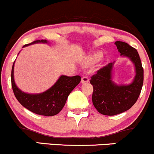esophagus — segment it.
Segmentation results:
<instances>
[{
  "label": "esophagus",
  "mask_w": 154,
  "mask_h": 154,
  "mask_svg": "<svg viewBox=\"0 0 154 154\" xmlns=\"http://www.w3.org/2000/svg\"><path fill=\"white\" fill-rule=\"evenodd\" d=\"M89 79L87 76H83L82 79V84H86V83L89 82Z\"/></svg>",
  "instance_id": "obj_1"
}]
</instances>
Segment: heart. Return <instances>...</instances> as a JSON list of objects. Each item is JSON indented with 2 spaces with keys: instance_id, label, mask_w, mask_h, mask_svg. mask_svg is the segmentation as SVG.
<instances>
[{
  "instance_id": "1",
  "label": "heart",
  "mask_w": 154,
  "mask_h": 154,
  "mask_svg": "<svg viewBox=\"0 0 154 154\" xmlns=\"http://www.w3.org/2000/svg\"><path fill=\"white\" fill-rule=\"evenodd\" d=\"M103 57V54L101 52H96L94 54H91L88 59L87 63L88 64H92L95 62L99 61L100 60H101V58Z\"/></svg>"
}]
</instances>
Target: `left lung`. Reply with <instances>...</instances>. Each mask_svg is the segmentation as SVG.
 <instances>
[{
  "instance_id": "obj_1",
  "label": "left lung",
  "mask_w": 154,
  "mask_h": 154,
  "mask_svg": "<svg viewBox=\"0 0 154 154\" xmlns=\"http://www.w3.org/2000/svg\"><path fill=\"white\" fill-rule=\"evenodd\" d=\"M115 44L121 56L129 58L134 64L135 75L130 84H116L113 81V62L91 77L94 89L93 105L99 113L106 116L119 114L132 108L139 97L143 84V68L137 50L123 41H116Z\"/></svg>"
}]
</instances>
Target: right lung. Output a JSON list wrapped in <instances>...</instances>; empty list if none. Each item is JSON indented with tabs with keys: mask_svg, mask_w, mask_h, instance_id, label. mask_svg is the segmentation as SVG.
Returning a JSON list of instances; mask_svg holds the SVG:
<instances>
[{
	"mask_svg": "<svg viewBox=\"0 0 154 154\" xmlns=\"http://www.w3.org/2000/svg\"><path fill=\"white\" fill-rule=\"evenodd\" d=\"M38 43L49 44L46 40H38L25 45L23 48ZM14 63L11 69V86L14 94L22 106L38 115L52 116L60 113L66 103L70 93L80 83L82 79L80 75L66 76L63 75L59 78L54 85L46 91L38 94H29L22 91L16 85L14 77Z\"/></svg>",
	"mask_w": 154,
	"mask_h": 154,
	"instance_id": "1",
	"label": "right lung"
}]
</instances>
